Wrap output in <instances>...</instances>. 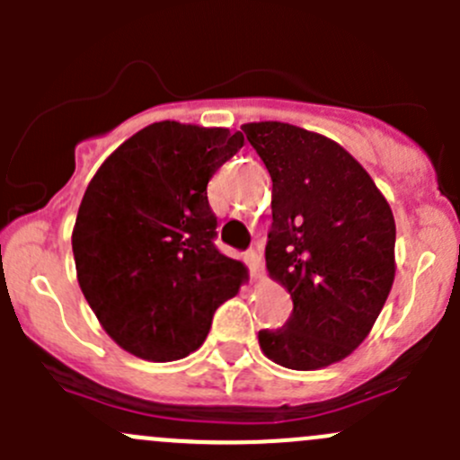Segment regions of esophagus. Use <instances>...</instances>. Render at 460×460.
Listing matches in <instances>:
<instances>
[{
    "label": "esophagus",
    "mask_w": 460,
    "mask_h": 460,
    "mask_svg": "<svg viewBox=\"0 0 460 460\" xmlns=\"http://www.w3.org/2000/svg\"><path fill=\"white\" fill-rule=\"evenodd\" d=\"M244 260H247L253 280H260V278H262V253H260V249H249V252L244 253Z\"/></svg>",
    "instance_id": "esophagus-1"
}]
</instances>
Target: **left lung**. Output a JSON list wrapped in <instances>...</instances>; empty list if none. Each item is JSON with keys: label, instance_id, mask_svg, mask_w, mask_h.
Wrapping results in <instances>:
<instances>
[{"label": "left lung", "instance_id": "left-lung-1", "mask_svg": "<svg viewBox=\"0 0 460 460\" xmlns=\"http://www.w3.org/2000/svg\"><path fill=\"white\" fill-rule=\"evenodd\" d=\"M271 175L267 271L289 291L260 349L287 369L327 367L372 332L394 285L396 225L367 171L333 140L285 122L243 124Z\"/></svg>", "mask_w": 460, "mask_h": 460}]
</instances>
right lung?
<instances>
[{"label":"right lung","mask_w":460,"mask_h":460,"mask_svg":"<svg viewBox=\"0 0 460 460\" xmlns=\"http://www.w3.org/2000/svg\"><path fill=\"white\" fill-rule=\"evenodd\" d=\"M243 144L240 131L164 119L115 148L88 182L73 229L77 282L128 354L169 363L196 351L247 278L213 244L207 198Z\"/></svg>","instance_id":"right-lung-1"}]
</instances>
